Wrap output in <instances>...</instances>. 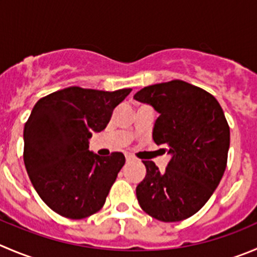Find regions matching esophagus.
I'll return each mask as SVG.
<instances>
[{
  "label": "esophagus",
  "instance_id": "34e87169",
  "mask_svg": "<svg viewBox=\"0 0 257 257\" xmlns=\"http://www.w3.org/2000/svg\"><path fill=\"white\" fill-rule=\"evenodd\" d=\"M125 161L128 162V163H131V162L134 161V157L131 156V154H126V156H125Z\"/></svg>",
  "mask_w": 257,
  "mask_h": 257
}]
</instances>
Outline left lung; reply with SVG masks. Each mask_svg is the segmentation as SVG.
<instances>
[{
    "label": "left lung",
    "instance_id": "1",
    "mask_svg": "<svg viewBox=\"0 0 257 257\" xmlns=\"http://www.w3.org/2000/svg\"><path fill=\"white\" fill-rule=\"evenodd\" d=\"M134 99L159 114L152 136L171 156L164 172L143 162L139 206L158 221L186 220L210 200L226 169L230 128L222 108L210 93L182 80L146 86Z\"/></svg>",
    "mask_w": 257,
    "mask_h": 257
}]
</instances>
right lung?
<instances>
[{
    "label": "right lung",
    "mask_w": 257,
    "mask_h": 257,
    "mask_svg": "<svg viewBox=\"0 0 257 257\" xmlns=\"http://www.w3.org/2000/svg\"><path fill=\"white\" fill-rule=\"evenodd\" d=\"M131 91L70 86L35 104L24 129V161L32 186L52 211L81 220L104 206L125 157L120 152L99 157L89 151V139L105 129Z\"/></svg>",
    "instance_id": "obj_1"
}]
</instances>
